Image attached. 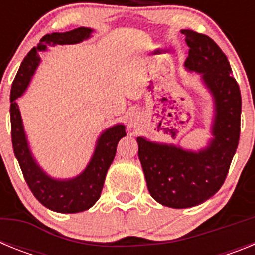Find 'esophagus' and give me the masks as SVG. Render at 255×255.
<instances>
[{"instance_id":"esophagus-1","label":"esophagus","mask_w":255,"mask_h":255,"mask_svg":"<svg viewBox=\"0 0 255 255\" xmlns=\"http://www.w3.org/2000/svg\"><path fill=\"white\" fill-rule=\"evenodd\" d=\"M129 123L131 126H135V124H136V116H135V115H132V116L130 117Z\"/></svg>"}]
</instances>
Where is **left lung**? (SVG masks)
<instances>
[{
  "instance_id": "left-lung-1",
  "label": "left lung",
  "mask_w": 255,
  "mask_h": 255,
  "mask_svg": "<svg viewBox=\"0 0 255 255\" xmlns=\"http://www.w3.org/2000/svg\"><path fill=\"white\" fill-rule=\"evenodd\" d=\"M185 67L202 75L215 100L213 139L206 149L185 150L139 136V159L150 195L162 206L189 208L215 195L225 182L240 138L242 94L222 49L208 35L184 29Z\"/></svg>"
}]
</instances>
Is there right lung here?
I'll return each instance as SVG.
<instances>
[{
  "mask_svg": "<svg viewBox=\"0 0 255 255\" xmlns=\"http://www.w3.org/2000/svg\"><path fill=\"white\" fill-rule=\"evenodd\" d=\"M91 28H78L66 33L44 35L39 44L25 56L11 87L10 116L11 138L15 157L20 164L29 189L40 203L60 213H78L91 208L100 199L106 173L116 154L117 143L125 136V126L115 125L101 134L96 150L87 168L79 176L69 180L52 179L39 167L31 155L26 140L21 115L16 100L28 88L33 74L40 62V52L56 44H75L91 37Z\"/></svg>",
  "mask_w": 255,
  "mask_h": 255,
  "instance_id": "add662e5",
  "label": "right lung"
}]
</instances>
